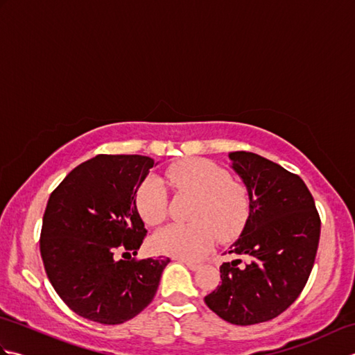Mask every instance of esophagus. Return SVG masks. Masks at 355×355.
<instances>
[{
	"label": "esophagus",
	"mask_w": 355,
	"mask_h": 355,
	"mask_svg": "<svg viewBox=\"0 0 355 355\" xmlns=\"http://www.w3.org/2000/svg\"><path fill=\"white\" fill-rule=\"evenodd\" d=\"M177 261H178V262H183L184 266H187V267H189V268L193 270V271H197V270L201 267V263L193 262V261H187V259H182V258H178Z\"/></svg>",
	"instance_id": "34e87169"
}]
</instances>
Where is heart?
<instances>
[{
  "label": "heart",
  "instance_id": "1",
  "mask_svg": "<svg viewBox=\"0 0 355 355\" xmlns=\"http://www.w3.org/2000/svg\"><path fill=\"white\" fill-rule=\"evenodd\" d=\"M166 180L177 191L198 197L191 224H172L155 233L150 244L155 252L182 259H198L221 241L235 239L244 230L252 210L247 186L232 180L221 164L205 158L175 163L166 172ZM141 220L158 225L168 215V193L158 178H148L135 192Z\"/></svg>",
  "mask_w": 355,
  "mask_h": 355
}]
</instances>
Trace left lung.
<instances>
[{"label": "left lung", "instance_id": "left-lung-1", "mask_svg": "<svg viewBox=\"0 0 355 355\" xmlns=\"http://www.w3.org/2000/svg\"><path fill=\"white\" fill-rule=\"evenodd\" d=\"M250 192L252 210L224 262L221 285L205 297L221 319L254 325L277 318L302 293L320 238V216L304 180L258 154H229Z\"/></svg>", "mask_w": 355, "mask_h": 355}]
</instances>
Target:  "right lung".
<instances>
[{
  "label": "right lung",
  "mask_w": 355,
  "mask_h": 355,
  "mask_svg": "<svg viewBox=\"0 0 355 355\" xmlns=\"http://www.w3.org/2000/svg\"><path fill=\"white\" fill-rule=\"evenodd\" d=\"M153 166L145 155L101 154L50 195L40 239L44 268L80 318L119 325L153 302L171 259L131 258L146 238L135 192Z\"/></svg>",
  "instance_id": "obj_1"
}]
</instances>
